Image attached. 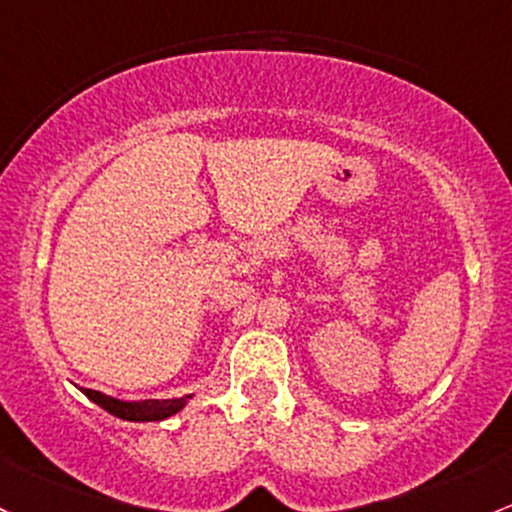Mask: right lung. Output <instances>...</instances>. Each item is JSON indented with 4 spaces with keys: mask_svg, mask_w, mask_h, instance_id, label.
<instances>
[{
    "mask_svg": "<svg viewBox=\"0 0 512 512\" xmlns=\"http://www.w3.org/2000/svg\"><path fill=\"white\" fill-rule=\"evenodd\" d=\"M84 396L89 401H94L97 406L104 408L106 413L116 415V418L123 420H133V423H150V420H165L174 415L177 411H182L187 398H165V401H119V398H111L106 393L92 391V389H82Z\"/></svg>",
    "mask_w": 512,
    "mask_h": 512,
    "instance_id": "right-lung-1",
    "label": "right lung"
}]
</instances>
